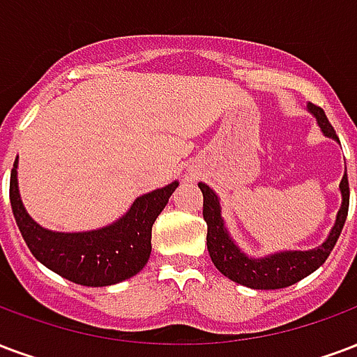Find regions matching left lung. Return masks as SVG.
<instances>
[{
    "label": "left lung",
    "mask_w": 357,
    "mask_h": 357,
    "mask_svg": "<svg viewBox=\"0 0 357 357\" xmlns=\"http://www.w3.org/2000/svg\"><path fill=\"white\" fill-rule=\"evenodd\" d=\"M310 113L318 119V125L326 136L333 139H339L337 132L327 121L324 109L316 104H308ZM204 204H202V215H204L206 225H208V252L212 257L213 265L218 266L221 274L227 278L236 282L240 286L253 287V289H280L297 284L299 280L314 273L318 266L326 263L329 253L333 252L335 244L340 236V231L344 227L348 215V204H350V187H348V176H342L340 181V192H342V206H340L339 215L335 221L333 231L329 232V238L324 244L310 250V252H284L268 255L265 259H250L234 245L223 225L221 212H219V202L215 192L204 183H199Z\"/></svg>",
    "instance_id": "8db88e82"
}]
</instances>
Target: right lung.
I'll return each instance as SVG.
<instances>
[{
  "label": "right lung",
  "instance_id": "add662e5",
  "mask_svg": "<svg viewBox=\"0 0 357 357\" xmlns=\"http://www.w3.org/2000/svg\"><path fill=\"white\" fill-rule=\"evenodd\" d=\"M178 181L139 197L125 218L92 232L47 231L26 213L17 187V160L10 170L9 199L24 242L33 257L81 286L102 287L138 274L151 253V229Z\"/></svg>",
  "mask_w": 357,
  "mask_h": 357
}]
</instances>
